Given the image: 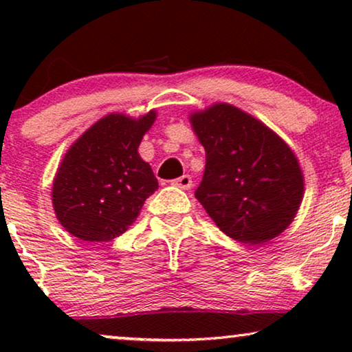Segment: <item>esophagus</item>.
<instances>
[{
  "instance_id": "obj_1",
  "label": "esophagus",
  "mask_w": 352,
  "mask_h": 352,
  "mask_svg": "<svg viewBox=\"0 0 352 352\" xmlns=\"http://www.w3.org/2000/svg\"><path fill=\"white\" fill-rule=\"evenodd\" d=\"M171 184L176 186V187H179V189L187 190V189H190V187H192V177L189 175H184V176L177 177V179L173 181Z\"/></svg>"
}]
</instances>
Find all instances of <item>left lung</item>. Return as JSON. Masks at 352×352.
<instances>
[{"instance_id": "1", "label": "left lung", "mask_w": 352, "mask_h": 352, "mask_svg": "<svg viewBox=\"0 0 352 352\" xmlns=\"http://www.w3.org/2000/svg\"><path fill=\"white\" fill-rule=\"evenodd\" d=\"M206 163L195 199L216 226L245 245H261L292 224L305 177L282 138L230 104L192 113Z\"/></svg>"}]
</instances>
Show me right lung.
Listing matches in <instances>:
<instances>
[{
  "instance_id": "obj_1",
  "label": "right lung",
  "mask_w": 352,
  "mask_h": 352,
  "mask_svg": "<svg viewBox=\"0 0 352 352\" xmlns=\"http://www.w3.org/2000/svg\"><path fill=\"white\" fill-rule=\"evenodd\" d=\"M155 117V110L139 118L105 115L72 144L52 184V206L67 232L85 242H109L136 221L158 189L138 152Z\"/></svg>"
}]
</instances>
